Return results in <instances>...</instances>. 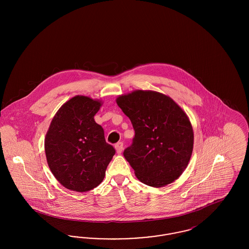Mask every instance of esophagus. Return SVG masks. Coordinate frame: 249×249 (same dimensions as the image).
Returning <instances> with one entry per match:
<instances>
[{
  "instance_id": "34e87169",
  "label": "esophagus",
  "mask_w": 249,
  "mask_h": 249,
  "mask_svg": "<svg viewBox=\"0 0 249 249\" xmlns=\"http://www.w3.org/2000/svg\"><path fill=\"white\" fill-rule=\"evenodd\" d=\"M115 148H116V150H117V153L120 154V153L122 152V150H123V142H119L118 143H116Z\"/></svg>"
}]
</instances>
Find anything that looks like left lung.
<instances>
[{"instance_id":"obj_1","label":"left lung","mask_w":249,"mask_h":249,"mask_svg":"<svg viewBox=\"0 0 249 249\" xmlns=\"http://www.w3.org/2000/svg\"><path fill=\"white\" fill-rule=\"evenodd\" d=\"M117 104L135 131L123 155L136 178L154 188L177 180L193 150L194 135L187 114L172 98L152 90L121 95Z\"/></svg>"}]
</instances>
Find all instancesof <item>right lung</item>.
<instances>
[{
	"label": "right lung",
	"instance_id": "1",
	"mask_svg": "<svg viewBox=\"0 0 249 249\" xmlns=\"http://www.w3.org/2000/svg\"><path fill=\"white\" fill-rule=\"evenodd\" d=\"M102 102L77 95L59 108L52 119L45 151L50 171L68 190L85 192L99 186L116 153L105 131L95 122Z\"/></svg>",
	"mask_w": 249,
	"mask_h": 249
}]
</instances>
